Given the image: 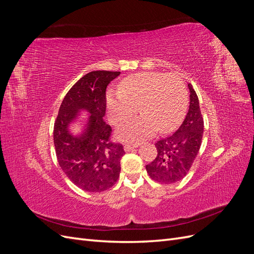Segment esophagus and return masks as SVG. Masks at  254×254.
I'll list each match as a JSON object with an SVG mask.
<instances>
[{
    "instance_id": "esophagus-1",
    "label": "esophagus",
    "mask_w": 254,
    "mask_h": 254,
    "mask_svg": "<svg viewBox=\"0 0 254 254\" xmlns=\"http://www.w3.org/2000/svg\"><path fill=\"white\" fill-rule=\"evenodd\" d=\"M139 145H140L139 143H127V144H125V150L129 151L133 148L139 147Z\"/></svg>"
}]
</instances>
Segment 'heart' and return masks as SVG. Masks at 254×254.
I'll return each instance as SVG.
<instances>
[{
	"label": "heart",
	"instance_id": "1",
	"mask_svg": "<svg viewBox=\"0 0 254 254\" xmlns=\"http://www.w3.org/2000/svg\"><path fill=\"white\" fill-rule=\"evenodd\" d=\"M120 91L107 95V109L112 124L119 125L137 111L141 117L129 121L120 129L125 140L136 141L173 130L182 120L188 106V92L176 74L160 72L137 73L125 78Z\"/></svg>",
	"mask_w": 254,
	"mask_h": 254
}]
</instances>
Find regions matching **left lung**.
I'll list each match as a JSON object with an SVG mask.
<instances>
[{
  "mask_svg": "<svg viewBox=\"0 0 254 254\" xmlns=\"http://www.w3.org/2000/svg\"><path fill=\"white\" fill-rule=\"evenodd\" d=\"M190 107L178 129L171 135L159 140L155 145L157 156L146 165L152 180L170 184L180 181L190 172L200 149L203 134V119L198 96L189 83Z\"/></svg>",
  "mask_w": 254,
  "mask_h": 254,
  "instance_id": "8db88e82",
  "label": "left lung"
}]
</instances>
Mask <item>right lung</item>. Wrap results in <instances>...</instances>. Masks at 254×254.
<instances>
[{"instance_id": "obj_1", "label": "right lung", "mask_w": 254, "mask_h": 254, "mask_svg": "<svg viewBox=\"0 0 254 254\" xmlns=\"http://www.w3.org/2000/svg\"><path fill=\"white\" fill-rule=\"evenodd\" d=\"M121 72L93 71L68 90L60 105L54 125V144L61 170L76 187L87 191H103L118 181L121 159L125 155L120 143L111 141V127L106 124V89ZM90 113L83 132L74 136L69 125L80 111Z\"/></svg>"}]
</instances>
